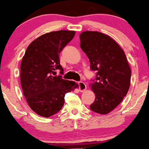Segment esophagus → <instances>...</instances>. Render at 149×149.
I'll list each match as a JSON object with an SVG mask.
<instances>
[{"mask_svg":"<svg viewBox=\"0 0 149 149\" xmlns=\"http://www.w3.org/2000/svg\"><path fill=\"white\" fill-rule=\"evenodd\" d=\"M78 87H79V91L80 92H85L87 89V85H85V82H78Z\"/></svg>","mask_w":149,"mask_h":149,"instance_id":"obj_1","label":"esophagus"}]
</instances>
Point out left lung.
<instances>
[{"label":"left lung","instance_id":"left-lung-1","mask_svg":"<svg viewBox=\"0 0 149 149\" xmlns=\"http://www.w3.org/2000/svg\"><path fill=\"white\" fill-rule=\"evenodd\" d=\"M80 48L88 57L95 81L89 85L94 93L93 112L107 114L115 109L126 96L130 85L131 70L124 51L110 36L97 31L80 35Z\"/></svg>","mask_w":149,"mask_h":149}]
</instances>
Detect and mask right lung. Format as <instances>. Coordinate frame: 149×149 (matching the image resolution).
Here are the masks:
<instances>
[{"label":"right lung","instance_id":"obj_1","mask_svg":"<svg viewBox=\"0 0 149 149\" xmlns=\"http://www.w3.org/2000/svg\"><path fill=\"white\" fill-rule=\"evenodd\" d=\"M73 30H58L37 37L27 48L21 64L20 80L23 95L36 114L49 117L62 109L66 93L78 88L74 81L56 75L60 52L74 37Z\"/></svg>","mask_w":149,"mask_h":149}]
</instances>
